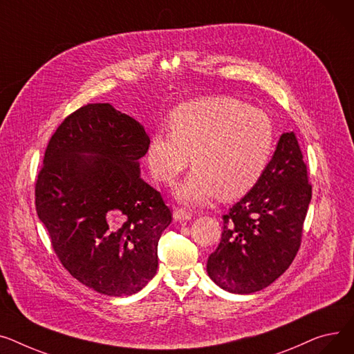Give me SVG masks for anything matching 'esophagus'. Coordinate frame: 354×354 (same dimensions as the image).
Instances as JSON below:
<instances>
[{"label":"esophagus","mask_w":354,"mask_h":354,"mask_svg":"<svg viewBox=\"0 0 354 354\" xmlns=\"http://www.w3.org/2000/svg\"><path fill=\"white\" fill-rule=\"evenodd\" d=\"M173 217L177 221H187V220H192L193 214L190 212H185L184 209H178V207H177V209L173 213Z\"/></svg>","instance_id":"34e87169"}]
</instances>
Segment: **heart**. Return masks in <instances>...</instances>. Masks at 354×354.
<instances>
[{
  "mask_svg": "<svg viewBox=\"0 0 354 354\" xmlns=\"http://www.w3.org/2000/svg\"><path fill=\"white\" fill-rule=\"evenodd\" d=\"M170 127L171 133L151 137L147 164L158 181L173 184L192 154L194 170L174 192L185 204H204L217 193L224 200L244 196L261 178L274 147L272 118L233 97L184 102Z\"/></svg>",
  "mask_w": 354,
  "mask_h": 354,
  "instance_id": "1",
  "label": "heart"
}]
</instances>
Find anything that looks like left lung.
Segmentation results:
<instances>
[{
  "mask_svg": "<svg viewBox=\"0 0 354 354\" xmlns=\"http://www.w3.org/2000/svg\"><path fill=\"white\" fill-rule=\"evenodd\" d=\"M311 185L297 138L283 133L266 171L228 214L207 273L225 292L250 295L279 279L295 260Z\"/></svg>",
  "mask_w": 354,
  "mask_h": 354,
  "instance_id": "1",
  "label": "left lung"
}]
</instances>
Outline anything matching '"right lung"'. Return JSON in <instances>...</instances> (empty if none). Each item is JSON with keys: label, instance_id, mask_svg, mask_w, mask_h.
<instances>
[{"label": "right lung", "instance_id": "obj_1", "mask_svg": "<svg viewBox=\"0 0 354 354\" xmlns=\"http://www.w3.org/2000/svg\"><path fill=\"white\" fill-rule=\"evenodd\" d=\"M150 137L110 104H88L53 134L35 184V209L59 261L97 293L131 296L157 273L158 240L171 223L141 178Z\"/></svg>", "mask_w": 354, "mask_h": 354}]
</instances>
